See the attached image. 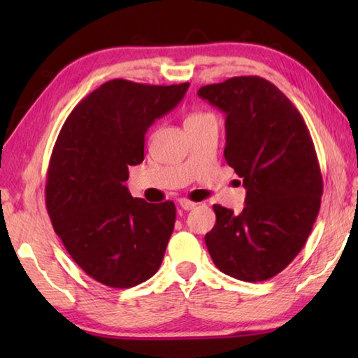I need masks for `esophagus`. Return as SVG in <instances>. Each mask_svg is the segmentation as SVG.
Listing matches in <instances>:
<instances>
[{
    "instance_id": "obj_1",
    "label": "esophagus",
    "mask_w": 358,
    "mask_h": 358,
    "mask_svg": "<svg viewBox=\"0 0 358 358\" xmlns=\"http://www.w3.org/2000/svg\"><path fill=\"white\" fill-rule=\"evenodd\" d=\"M178 203H180V207L183 208V210H192L194 207H197V203L189 201V199H180Z\"/></svg>"
}]
</instances>
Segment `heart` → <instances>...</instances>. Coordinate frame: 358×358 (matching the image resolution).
I'll use <instances>...</instances> for the list:
<instances>
[{"mask_svg":"<svg viewBox=\"0 0 358 358\" xmlns=\"http://www.w3.org/2000/svg\"><path fill=\"white\" fill-rule=\"evenodd\" d=\"M202 117H205V113H191V115H187L186 117V121L185 123H189V121H194V120H199V118H202Z\"/></svg>","mask_w":358,"mask_h":358,"instance_id":"obj_1","label":"heart"}]
</instances>
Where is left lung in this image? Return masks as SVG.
I'll return each mask as SVG.
<instances>
[{
	"label": "left lung",
	"instance_id": "1",
	"mask_svg": "<svg viewBox=\"0 0 358 358\" xmlns=\"http://www.w3.org/2000/svg\"><path fill=\"white\" fill-rule=\"evenodd\" d=\"M197 94L226 113L224 157L246 187L240 215L213 205L208 252L235 280H270L301 251L319 213L324 181L311 134L287 96L262 77H232Z\"/></svg>",
	"mask_w": 358,
	"mask_h": 358
}]
</instances>
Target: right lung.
<instances>
[{
	"label": "right lung",
	"mask_w": 358,
	"mask_h": 358,
	"mask_svg": "<svg viewBox=\"0 0 358 358\" xmlns=\"http://www.w3.org/2000/svg\"><path fill=\"white\" fill-rule=\"evenodd\" d=\"M189 83H102L66 118L47 171L45 205L66 251L90 278L128 289L159 270L175 203L132 197L124 181L143 161L145 132Z\"/></svg>",
	"instance_id": "right-lung-1"
}]
</instances>
